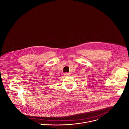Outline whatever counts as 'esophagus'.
<instances>
[{"instance_id": "34e87169", "label": "esophagus", "mask_w": 129, "mask_h": 129, "mask_svg": "<svg viewBox=\"0 0 129 129\" xmlns=\"http://www.w3.org/2000/svg\"><path fill=\"white\" fill-rule=\"evenodd\" d=\"M64 75L66 76H69V75H70V74L69 73H65V74H64Z\"/></svg>"}]
</instances>
